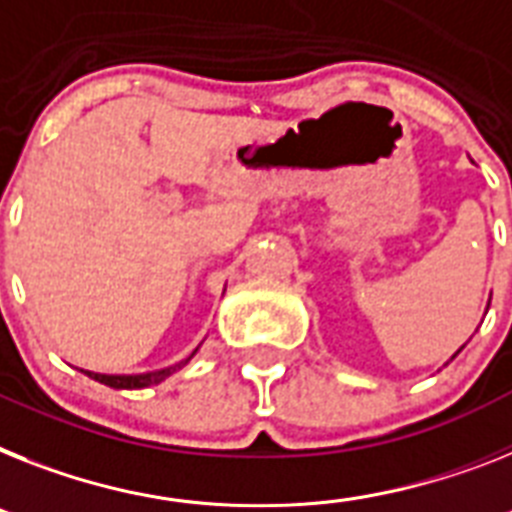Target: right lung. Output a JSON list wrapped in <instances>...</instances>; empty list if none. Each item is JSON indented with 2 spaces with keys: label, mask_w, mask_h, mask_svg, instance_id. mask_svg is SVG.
<instances>
[{
  "label": "right lung",
  "mask_w": 512,
  "mask_h": 512,
  "mask_svg": "<svg viewBox=\"0 0 512 512\" xmlns=\"http://www.w3.org/2000/svg\"><path fill=\"white\" fill-rule=\"evenodd\" d=\"M196 350H193L185 361L175 363V366H167V369L159 371H146V374H94V371H83V374H88V377L96 379V382L107 384V387H114V390H143V387H149V384L164 382V379L170 377V374H175L177 369H183L185 363L196 356Z\"/></svg>",
  "instance_id": "add662e5"
}]
</instances>
